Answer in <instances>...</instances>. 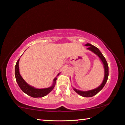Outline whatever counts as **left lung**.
<instances>
[{"label": "left lung", "mask_w": 125, "mask_h": 125, "mask_svg": "<svg viewBox=\"0 0 125 125\" xmlns=\"http://www.w3.org/2000/svg\"><path fill=\"white\" fill-rule=\"evenodd\" d=\"M86 46H88V47L87 49L91 51V52H93L94 53H95V55H96L97 56L99 57V59L102 61L103 64V66H104V78L103 79V82L102 83L100 86L98 87L95 88V89L91 90H88V91H81V90H77L76 88L73 87V90L77 93L78 94H79V95L82 96L83 97H90L94 96V95H96V94L99 93V91H100L102 90V88L104 87V86L105 84L106 81L108 80V75H109V69H108V63L106 62L105 58L104 56L103 55L102 52L100 51L98 48L96 47L95 46H93L90 43H87L85 44Z\"/></svg>", "instance_id": "obj_1"}]
</instances>
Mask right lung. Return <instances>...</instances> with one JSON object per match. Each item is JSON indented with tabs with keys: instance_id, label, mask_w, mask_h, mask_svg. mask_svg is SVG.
Returning <instances> with one entry per match:
<instances>
[{
	"instance_id": "add662e5",
	"label": "right lung",
	"mask_w": 125,
	"mask_h": 125,
	"mask_svg": "<svg viewBox=\"0 0 125 125\" xmlns=\"http://www.w3.org/2000/svg\"><path fill=\"white\" fill-rule=\"evenodd\" d=\"M20 59L17 60L15 66V77L16 82H17L18 85H19L21 90L24 93L32 97H42L49 94L53 89L54 87L55 86L56 81L57 78L55 77L54 78L53 81V84L51 86L48 88H36L34 87L30 86V85L28 84L25 82L24 79L21 77L20 74L19 66ZM59 74L60 73L57 74V76L59 75Z\"/></svg>"
}]
</instances>
